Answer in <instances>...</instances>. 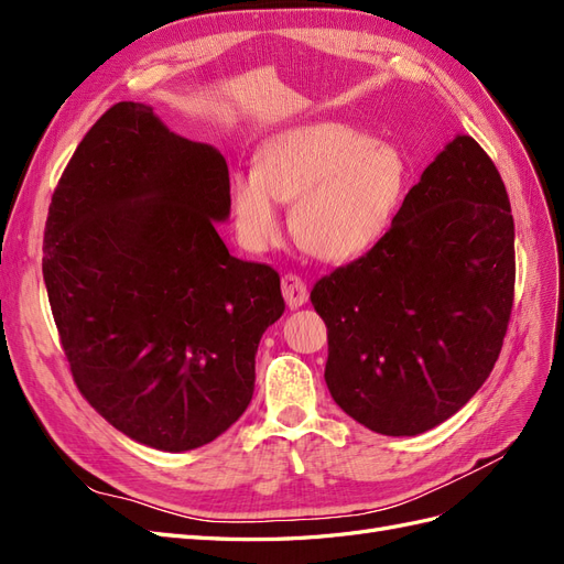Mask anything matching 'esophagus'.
I'll return each instance as SVG.
<instances>
[{"mask_svg":"<svg viewBox=\"0 0 564 564\" xmlns=\"http://www.w3.org/2000/svg\"><path fill=\"white\" fill-rule=\"evenodd\" d=\"M282 296L289 308H299L308 301V286L294 272H286V275H282Z\"/></svg>","mask_w":564,"mask_h":564,"instance_id":"obj_1","label":"esophagus"}]
</instances>
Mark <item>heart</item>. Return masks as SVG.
<instances>
[{"label":"heart","mask_w":564,"mask_h":564,"mask_svg":"<svg viewBox=\"0 0 564 564\" xmlns=\"http://www.w3.org/2000/svg\"><path fill=\"white\" fill-rule=\"evenodd\" d=\"M406 185L398 148L340 122L299 124L263 143L256 172L235 174V228L249 249H268L282 232L278 199H296L292 228L301 247L346 261L386 235Z\"/></svg>","instance_id":"b5f03b06"}]
</instances>
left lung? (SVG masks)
Listing matches in <instances>:
<instances>
[{"label":"left lung","instance_id":"8db88e82","mask_svg":"<svg viewBox=\"0 0 564 564\" xmlns=\"http://www.w3.org/2000/svg\"><path fill=\"white\" fill-rule=\"evenodd\" d=\"M516 296V226L499 169L456 139L381 240L315 282L334 402L381 435L456 414L499 360Z\"/></svg>","mask_w":564,"mask_h":564}]
</instances>
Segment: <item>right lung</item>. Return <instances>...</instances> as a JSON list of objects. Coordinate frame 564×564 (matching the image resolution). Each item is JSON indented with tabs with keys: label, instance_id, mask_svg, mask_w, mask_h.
<instances>
[{
	"label": "right lung",
	"instance_id": "1",
	"mask_svg": "<svg viewBox=\"0 0 564 564\" xmlns=\"http://www.w3.org/2000/svg\"><path fill=\"white\" fill-rule=\"evenodd\" d=\"M224 155L122 100L100 115L48 204L44 284L73 379L141 445L187 452L245 414L256 350L284 313L280 275L230 256Z\"/></svg>",
	"mask_w": 564,
	"mask_h": 564
}]
</instances>
